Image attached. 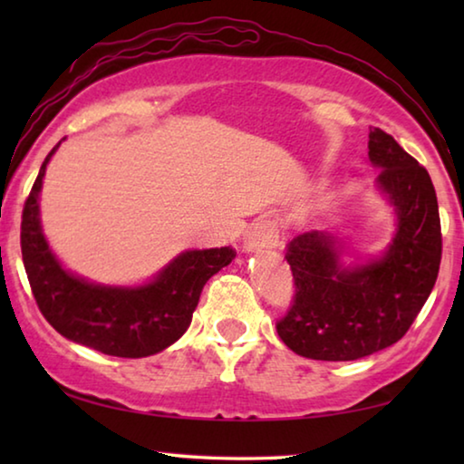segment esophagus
<instances>
[{
  "instance_id": "34e87169",
  "label": "esophagus",
  "mask_w": 464,
  "mask_h": 464,
  "mask_svg": "<svg viewBox=\"0 0 464 464\" xmlns=\"http://www.w3.org/2000/svg\"><path fill=\"white\" fill-rule=\"evenodd\" d=\"M276 241H278L276 227H274L272 221L260 218V221H256L249 227L246 237H243V251H246V254H251V251H260V249L276 246Z\"/></svg>"
}]
</instances>
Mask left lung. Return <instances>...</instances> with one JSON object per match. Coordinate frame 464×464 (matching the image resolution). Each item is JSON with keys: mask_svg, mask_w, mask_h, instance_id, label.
<instances>
[{"mask_svg": "<svg viewBox=\"0 0 464 464\" xmlns=\"http://www.w3.org/2000/svg\"><path fill=\"white\" fill-rule=\"evenodd\" d=\"M376 188L395 213V233L381 256L343 262V243L307 231L288 243L295 303L278 335L298 356L345 362L401 340L436 285L442 233L436 190L421 168L381 129L368 135Z\"/></svg>", "mask_w": 464, "mask_h": 464, "instance_id": "8db88e82", "label": "left lung"}]
</instances>
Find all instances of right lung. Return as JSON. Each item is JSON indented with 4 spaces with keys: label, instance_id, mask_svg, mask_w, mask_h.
<instances>
[{
    "label": "right lung",
    "instance_id": "1",
    "mask_svg": "<svg viewBox=\"0 0 464 464\" xmlns=\"http://www.w3.org/2000/svg\"><path fill=\"white\" fill-rule=\"evenodd\" d=\"M61 140L43 161L22 213V260L38 309L63 337L102 354L153 356L186 334L204 285L233 262L235 249L182 251L137 286L98 285L65 270L44 237L38 202L46 166Z\"/></svg>",
    "mask_w": 464,
    "mask_h": 464
}]
</instances>
